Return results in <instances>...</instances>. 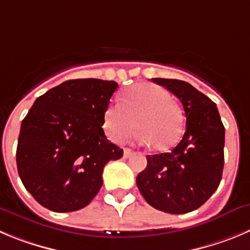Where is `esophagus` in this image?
I'll return each mask as SVG.
<instances>
[{
    "instance_id": "esophagus-1",
    "label": "esophagus",
    "mask_w": 250,
    "mask_h": 250,
    "mask_svg": "<svg viewBox=\"0 0 250 250\" xmlns=\"http://www.w3.org/2000/svg\"><path fill=\"white\" fill-rule=\"evenodd\" d=\"M133 154H134V153H133V151L130 150L129 148H125V153H123V157H125V159H128V158L132 157Z\"/></svg>"
}]
</instances>
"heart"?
<instances>
[{
  "label": "heart",
  "instance_id": "heart-1",
  "mask_svg": "<svg viewBox=\"0 0 250 250\" xmlns=\"http://www.w3.org/2000/svg\"><path fill=\"white\" fill-rule=\"evenodd\" d=\"M167 90L154 83H138L125 92L120 104L104 112V127L109 138L121 142L137 128L138 139L157 150H167L183 134V116Z\"/></svg>",
  "mask_w": 250,
  "mask_h": 250
}]
</instances>
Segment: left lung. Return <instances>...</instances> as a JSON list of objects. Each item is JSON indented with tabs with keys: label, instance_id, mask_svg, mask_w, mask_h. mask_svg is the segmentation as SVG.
I'll use <instances>...</instances> for the list:
<instances>
[{
	"label": "left lung",
	"instance_id": "left-lung-1",
	"mask_svg": "<svg viewBox=\"0 0 250 250\" xmlns=\"http://www.w3.org/2000/svg\"><path fill=\"white\" fill-rule=\"evenodd\" d=\"M180 100L186 129L170 153L146 157L137 186L154 208L172 214L201 207L217 190L225 165V127L216 104L188 83L151 79Z\"/></svg>",
	"mask_w": 250,
	"mask_h": 250
}]
</instances>
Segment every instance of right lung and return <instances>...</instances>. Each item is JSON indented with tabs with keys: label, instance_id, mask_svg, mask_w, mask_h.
I'll list each match as a JSON object with an SVG mask.
<instances>
[{
	"label": "right lung",
	"instance_id": "add662e5",
	"mask_svg": "<svg viewBox=\"0 0 250 250\" xmlns=\"http://www.w3.org/2000/svg\"><path fill=\"white\" fill-rule=\"evenodd\" d=\"M118 87L100 79L67 80L39 96L21 125L17 169L28 192L45 208L72 212L87 206L102 172L123 150L102 129Z\"/></svg>",
	"mask_w": 250,
	"mask_h": 250
}]
</instances>
